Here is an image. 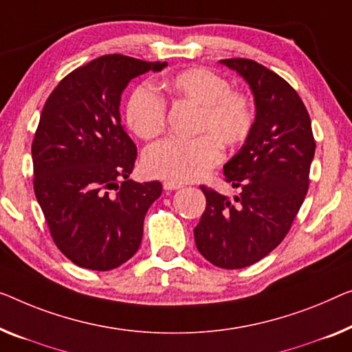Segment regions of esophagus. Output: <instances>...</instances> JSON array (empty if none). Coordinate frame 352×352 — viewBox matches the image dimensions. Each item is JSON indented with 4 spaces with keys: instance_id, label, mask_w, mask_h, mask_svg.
<instances>
[{
    "instance_id": "obj_1",
    "label": "esophagus",
    "mask_w": 352,
    "mask_h": 352,
    "mask_svg": "<svg viewBox=\"0 0 352 352\" xmlns=\"http://www.w3.org/2000/svg\"><path fill=\"white\" fill-rule=\"evenodd\" d=\"M182 186H183L182 183H178V182H172V180H167V182L162 183V188H164L166 191H174V190H180Z\"/></svg>"
}]
</instances>
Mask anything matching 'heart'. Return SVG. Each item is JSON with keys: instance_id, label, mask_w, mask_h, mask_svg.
<instances>
[{"instance_id": "heart-1", "label": "heart", "mask_w": 352, "mask_h": 352, "mask_svg": "<svg viewBox=\"0 0 352 352\" xmlns=\"http://www.w3.org/2000/svg\"><path fill=\"white\" fill-rule=\"evenodd\" d=\"M174 99L197 106L192 139H166L151 145L144 155L150 175L172 182H191L221 161V144L235 148L253 133L256 110L250 96L230 88L229 80L208 67L192 66L175 72L162 83ZM166 101L153 87L134 88L126 102V122L140 139L158 138L166 128Z\"/></svg>"}]
</instances>
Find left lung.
Instances as JSON below:
<instances>
[{
	"label": "left lung",
	"instance_id": "left-lung-1",
	"mask_svg": "<svg viewBox=\"0 0 352 352\" xmlns=\"http://www.w3.org/2000/svg\"><path fill=\"white\" fill-rule=\"evenodd\" d=\"M221 63L250 83L256 123L242 150L224 166V180L239 196L229 199L201 185L207 206L194 240L208 262L232 270L265 258L289 232L310 186L316 144L305 104L285 78L254 60Z\"/></svg>",
	"mask_w": 352,
	"mask_h": 352
}]
</instances>
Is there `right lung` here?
I'll list each match as a JSON object with an SVG mask.
<instances>
[{
  "label": "right lung",
  "instance_id": "obj_1",
  "mask_svg": "<svg viewBox=\"0 0 352 352\" xmlns=\"http://www.w3.org/2000/svg\"><path fill=\"white\" fill-rule=\"evenodd\" d=\"M167 63L104 55L69 72L42 109L34 133V194L55 245L83 269L106 272L139 250L160 182L129 180L138 146L120 120L131 78Z\"/></svg>",
  "mask_w": 352,
  "mask_h": 352
}]
</instances>
